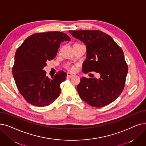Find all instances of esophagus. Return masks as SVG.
Here are the masks:
<instances>
[{
  "label": "esophagus",
  "instance_id": "esophagus-1",
  "mask_svg": "<svg viewBox=\"0 0 146 146\" xmlns=\"http://www.w3.org/2000/svg\"><path fill=\"white\" fill-rule=\"evenodd\" d=\"M74 76V74H72L71 73H70V72H68L67 73V78H72V77H73Z\"/></svg>",
  "mask_w": 146,
  "mask_h": 146
}]
</instances>
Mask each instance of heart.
<instances>
[{
    "instance_id": "obj_1",
    "label": "heart",
    "mask_w": 146,
    "mask_h": 146,
    "mask_svg": "<svg viewBox=\"0 0 146 146\" xmlns=\"http://www.w3.org/2000/svg\"><path fill=\"white\" fill-rule=\"evenodd\" d=\"M67 68L68 69H69L70 70H71V71H74V70H75V68H74V66H67Z\"/></svg>"
}]
</instances>
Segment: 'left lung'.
Segmentation results:
<instances>
[{"mask_svg":"<svg viewBox=\"0 0 146 146\" xmlns=\"http://www.w3.org/2000/svg\"><path fill=\"white\" fill-rule=\"evenodd\" d=\"M69 33L86 45L83 72L100 74L99 79H80L77 86L80 98L92 107L109 104L122 93L128 71L122 49L111 37L100 30H70Z\"/></svg>","mask_w":146,"mask_h":146,"instance_id":"obj_1","label":"left lung"}]
</instances>
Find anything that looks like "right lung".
<instances>
[{"label":"right lung","instance_id":"obj_1","mask_svg":"<svg viewBox=\"0 0 146 146\" xmlns=\"http://www.w3.org/2000/svg\"><path fill=\"white\" fill-rule=\"evenodd\" d=\"M70 40L60 31L37 33L29 36L17 49L12 74L19 92L29 103L45 107L59 97L66 73L59 71L50 79L43 69L47 61L55 58L60 43Z\"/></svg>","mask_w":146,"mask_h":146}]
</instances>
